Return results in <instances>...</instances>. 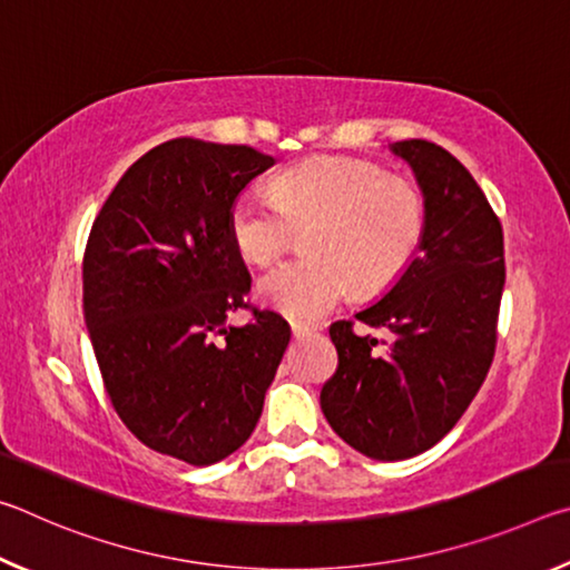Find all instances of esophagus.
<instances>
[{
    "label": "esophagus",
    "instance_id": "34e87169",
    "mask_svg": "<svg viewBox=\"0 0 570 570\" xmlns=\"http://www.w3.org/2000/svg\"><path fill=\"white\" fill-rule=\"evenodd\" d=\"M292 334H294V340H304V336H312V334H314V326L294 322V324H292Z\"/></svg>",
    "mask_w": 570,
    "mask_h": 570
}]
</instances>
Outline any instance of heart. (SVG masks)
Segmentation results:
<instances>
[{
  "label": "heart",
  "instance_id": "heart-1",
  "mask_svg": "<svg viewBox=\"0 0 570 570\" xmlns=\"http://www.w3.org/2000/svg\"><path fill=\"white\" fill-rule=\"evenodd\" d=\"M424 198L414 183L377 163L324 156L286 168L272 196L238 193L228 236L248 264H272L304 230L306 256L258 278L262 302L288 320L312 322L356 294H380L407 272L424 238Z\"/></svg>",
  "mask_w": 570,
  "mask_h": 570
}]
</instances>
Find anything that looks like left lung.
<instances>
[{"mask_svg":"<svg viewBox=\"0 0 570 570\" xmlns=\"http://www.w3.org/2000/svg\"><path fill=\"white\" fill-rule=\"evenodd\" d=\"M392 150L424 196V238L407 272L364 312L334 322L340 354L322 387V412L346 445L374 460H404L455 428L493 364L505 284L503 226L462 163L430 140Z\"/></svg>","mask_w":570,"mask_h":570,"instance_id":"obj_1","label":"left lung"}]
</instances>
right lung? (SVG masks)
Returning <instances> with one entry per match:
<instances>
[{
	"mask_svg": "<svg viewBox=\"0 0 570 570\" xmlns=\"http://www.w3.org/2000/svg\"><path fill=\"white\" fill-rule=\"evenodd\" d=\"M274 166L248 146L160 142L125 170L90 228L82 312L105 392L135 438L160 455L210 465L254 432L292 330L252 306L228 210Z\"/></svg>",
	"mask_w": 570,
	"mask_h": 570,
	"instance_id": "add662e5",
	"label": "right lung"
}]
</instances>
